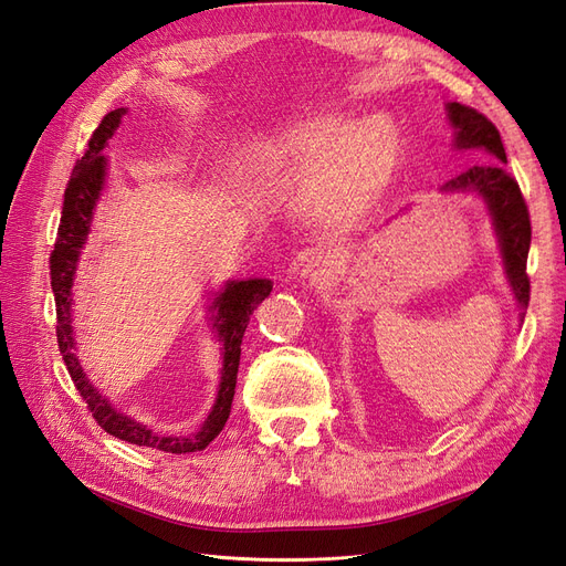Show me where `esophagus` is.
<instances>
[{
  "mask_svg": "<svg viewBox=\"0 0 566 566\" xmlns=\"http://www.w3.org/2000/svg\"><path fill=\"white\" fill-rule=\"evenodd\" d=\"M319 268H324L322 251L315 247H307L296 253V259H294V263H291L289 270L294 277H307V275H313V272H317Z\"/></svg>",
  "mask_w": 566,
  "mask_h": 566,
  "instance_id": "34e87169",
  "label": "esophagus"
}]
</instances>
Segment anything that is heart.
<instances>
[{
	"instance_id": "heart-1",
	"label": "heart",
	"mask_w": 566,
	"mask_h": 566,
	"mask_svg": "<svg viewBox=\"0 0 566 566\" xmlns=\"http://www.w3.org/2000/svg\"><path fill=\"white\" fill-rule=\"evenodd\" d=\"M296 159L332 169V195L338 202H357L386 174L395 155V132L388 119L355 124H315L286 143Z\"/></svg>"
}]
</instances>
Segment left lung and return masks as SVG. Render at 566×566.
<instances>
[{
	"instance_id": "obj_1",
	"label": "left lung",
	"mask_w": 566,
	"mask_h": 566,
	"mask_svg": "<svg viewBox=\"0 0 566 566\" xmlns=\"http://www.w3.org/2000/svg\"><path fill=\"white\" fill-rule=\"evenodd\" d=\"M449 119L455 126V148L484 150L489 161L472 164L459 176H453L442 190H478L489 205L503 249L510 286L522 310L528 305L532 282L526 275V256L532 244V218L515 176L505 169V148L494 122L486 119L475 107L449 103Z\"/></svg>"
}]
</instances>
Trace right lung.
I'll list each match as a JSON object with an SVG mask.
<instances>
[{
	"mask_svg": "<svg viewBox=\"0 0 566 566\" xmlns=\"http://www.w3.org/2000/svg\"><path fill=\"white\" fill-rule=\"evenodd\" d=\"M124 113H126L124 107H117V111L107 113L101 119L96 132L88 138V148H86L84 157L77 159L75 169H72V176H70L67 188H65L61 226H59L56 242H53V251L49 259L51 289H53V298H56L59 350L63 355V361H65L72 382H75V388L80 390L82 399L86 402V409L91 411V416L96 418V423L107 434H113V437H117V440H124V442H132L138 447H153V449L167 451V453H192V451L207 449L228 421L232 397H234V386H237V371H240L242 338L247 332V324H249V317L253 315V310H256L259 303H263L268 298V294L272 291V284L268 280L230 282L223 294H218V298L213 301V305H211L216 310L213 326L218 329V336H221L223 350H226L223 378H221V390H218V397H216V407L209 413L205 428L199 430L195 437L155 434L145 426L134 423L129 416L117 413L94 388H91V382L82 374V367L75 357V338H72V324H70V307H72L70 289H72V277H75L80 249L86 240V232L91 226V213H94L96 199L103 188L105 157L101 155V150L105 148L107 138L115 134Z\"/></svg>",
	"mask_w": 566,
	"mask_h": 566,
	"instance_id": "add662e5",
	"label": "right lung"
}]
</instances>
